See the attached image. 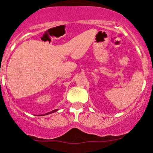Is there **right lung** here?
Returning a JSON list of instances; mask_svg holds the SVG:
<instances>
[{"mask_svg": "<svg viewBox=\"0 0 153 153\" xmlns=\"http://www.w3.org/2000/svg\"><path fill=\"white\" fill-rule=\"evenodd\" d=\"M58 111V109H56V110H53V111H50V112H49V113H47V114H45V115H48V114H52V113H54V112H56V111ZM39 116H44V115H39Z\"/></svg>", "mask_w": 153, "mask_h": 153, "instance_id": "right-lung-1", "label": "right lung"}]
</instances>
